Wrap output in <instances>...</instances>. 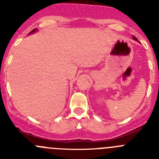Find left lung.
Here are the masks:
<instances>
[{
  "label": "left lung",
  "mask_w": 159,
  "mask_h": 159,
  "mask_svg": "<svg viewBox=\"0 0 159 159\" xmlns=\"http://www.w3.org/2000/svg\"><path fill=\"white\" fill-rule=\"evenodd\" d=\"M133 40H136V41H138V40H137V39H136V37H134V36H133Z\"/></svg>",
  "instance_id": "obj_1"
}]
</instances>
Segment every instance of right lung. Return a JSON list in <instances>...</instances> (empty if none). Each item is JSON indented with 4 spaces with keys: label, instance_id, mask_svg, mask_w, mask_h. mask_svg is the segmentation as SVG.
<instances>
[{
    "label": "right lung",
    "instance_id": "1",
    "mask_svg": "<svg viewBox=\"0 0 159 159\" xmlns=\"http://www.w3.org/2000/svg\"><path fill=\"white\" fill-rule=\"evenodd\" d=\"M38 31V29H33V30L32 31V32H29V34H32V33H34V32H36Z\"/></svg>",
    "mask_w": 159,
    "mask_h": 159
}]
</instances>
